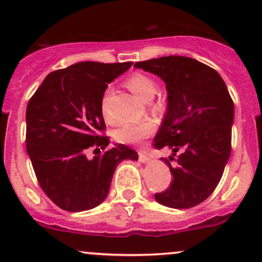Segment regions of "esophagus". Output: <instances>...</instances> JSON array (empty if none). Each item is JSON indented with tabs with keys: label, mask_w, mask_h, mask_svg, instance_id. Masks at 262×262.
Instances as JSON below:
<instances>
[{
	"label": "esophagus",
	"mask_w": 262,
	"mask_h": 262,
	"mask_svg": "<svg viewBox=\"0 0 262 262\" xmlns=\"http://www.w3.org/2000/svg\"><path fill=\"white\" fill-rule=\"evenodd\" d=\"M138 154H139V161L140 162H148L150 160V159L148 158V154H146L145 151H139Z\"/></svg>",
	"instance_id": "obj_1"
}]
</instances>
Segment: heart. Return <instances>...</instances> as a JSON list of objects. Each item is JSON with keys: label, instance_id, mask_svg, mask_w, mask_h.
Wrapping results in <instances>:
<instances>
[{"label": "heart", "instance_id": "1", "mask_svg": "<svg viewBox=\"0 0 262 262\" xmlns=\"http://www.w3.org/2000/svg\"><path fill=\"white\" fill-rule=\"evenodd\" d=\"M125 86L130 90L132 92L135 93L141 101L149 102L154 97L156 93V85L155 80L152 77L148 76L145 74L134 73L125 80ZM110 97V90H106L102 97V113H103L104 119L107 122H112V117L107 108V101ZM154 107H158V103L152 104ZM155 130V123L151 119H144V121L138 123H125L114 132V139L118 143L122 144H132L137 145L143 141L149 135H151L152 132Z\"/></svg>", "mask_w": 262, "mask_h": 262}]
</instances>
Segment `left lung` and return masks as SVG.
I'll list each match as a JSON object with an SVG mask.
<instances>
[{
    "label": "left lung",
    "instance_id": "1",
    "mask_svg": "<svg viewBox=\"0 0 262 262\" xmlns=\"http://www.w3.org/2000/svg\"><path fill=\"white\" fill-rule=\"evenodd\" d=\"M134 68L158 75L166 85L167 112L154 139L156 149H179L171 167L170 187L155 200L185 209L207 200L221 181L231 150L234 103L214 69L187 56L170 55L139 61Z\"/></svg>",
    "mask_w": 262,
    "mask_h": 262
}]
</instances>
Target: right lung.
Here are the masks:
<instances>
[{
    "label": "right lung",
    "mask_w": 262,
    "mask_h": 262,
    "mask_svg": "<svg viewBox=\"0 0 262 262\" xmlns=\"http://www.w3.org/2000/svg\"><path fill=\"white\" fill-rule=\"evenodd\" d=\"M133 62H77L53 71L28 102L27 152L48 197L69 212L92 209L106 200L117 165L138 160V152L117 144L87 159L89 149L104 150L102 97L108 83Z\"/></svg>",
    "instance_id": "right-lung-1"
}]
</instances>
